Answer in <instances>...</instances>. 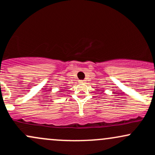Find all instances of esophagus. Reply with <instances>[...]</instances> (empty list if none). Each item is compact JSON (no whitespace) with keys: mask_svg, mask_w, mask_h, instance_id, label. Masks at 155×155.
<instances>
[{"mask_svg":"<svg viewBox=\"0 0 155 155\" xmlns=\"http://www.w3.org/2000/svg\"><path fill=\"white\" fill-rule=\"evenodd\" d=\"M84 82H85V81H84V80H81L80 81V83H84Z\"/></svg>","mask_w":155,"mask_h":155,"instance_id":"esophagus-1","label":"esophagus"}]
</instances>
